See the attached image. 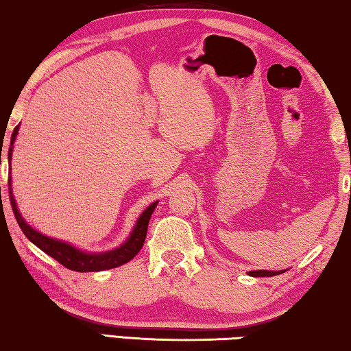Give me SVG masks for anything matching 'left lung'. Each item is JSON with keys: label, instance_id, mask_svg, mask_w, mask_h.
<instances>
[{"label": "left lung", "instance_id": "8db88e82", "mask_svg": "<svg viewBox=\"0 0 351 351\" xmlns=\"http://www.w3.org/2000/svg\"><path fill=\"white\" fill-rule=\"evenodd\" d=\"M282 271H267V270H257V271H249V275L251 276H275V275H280Z\"/></svg>", "mask_w": 351, "mask_h": 351}]
</instances>
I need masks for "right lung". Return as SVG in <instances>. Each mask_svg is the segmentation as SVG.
Instances as JSON below:
<instances>
[{"mask_svg": "<svg viewBox=\"0 0 351 351\" xmlns=\"http://www.w3.org/2000/svg\"><path fill=\"white\" fill-rule=\"evenodd\" d=\"M19 126L14 129L12 136H11V147H9V153H8V160H11L12 155V143L16 141ZM3 147V143H1ZM9 185V199H11V206H12V213L16 215V220L19 223V227L22 228V232L25 237L30 239L33 244H36L38 247L41 249L43 252H46L47 256H51L52 258H56L60 265H64L65 268L73 271H100V270H110V268L119 267L123 263H126L131 261L132 257L137 256V252L141 251L143 246V241H145L147 237V228H148V222H150V217L155 210L156 203H153L148 206V208L143 210L141 217H138L136 227H134V232L126 243L123 244L121 247L114 249V251L110 252H104V254H86L81 252L78 249H75L70 244L62 243V241H56V239L47 238L45 234H41L36 230H33L30 225H27L25 220L22 219V215L19 214L16 201H14L12 196V190H11V177L8 180Z\"/></svg>", "mask_w": 351, "mask_h": 351, "instance_id": "right-lung-1", "label": "right lung"}]
</instances>
